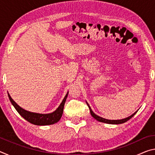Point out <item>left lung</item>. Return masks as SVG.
Instances as JSON below:
<instances>
[{
	"instance_id": "left-lung-1",
	"label": "left lung",
	"mask_w": 155,
	"mask_h": 155,
	"mask_svg": "<svg viewBox=\"0 0 155 155\" xmlns=\"http://www.w3.org/2000/svg\"><path fill=\"white\" fill-rule=\"evenodd\" d=\"M86 103H87V106L89 107V109H90V114L91 115V116H92L94 118H95L96 120H98L99 122H104V123H107V124H122V123H124L126 122H127L128 120H130L131 117H133L135 115V114L137 113V111L135 112L134 114H132L131 115H130L129 117H127V118H124V119H122V120H107V119H104L103 117H101L98 116V115H97L96 114H94V113L92 111V110H91V107L89 105V104L86 102Z\"/></svg>"
}]
</instances>
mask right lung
<instances>
[{
	"mask_svg": "<svg viewBox=\"0 0 155 155\" xmlns=\"http://www.w3.org/2000/svg\"><path fill=\"white\" fill-rule=\"evenodd\" d=\"M68 92L66 95L64 97V100L60 104L58 108H57L55 111L51 114H37V113H33L28 111L27 110H25L24 109L21 108V107L16 104V103L12 98V97L8 93L9 98L11 101L13 106L15 107L16 111L18 112L21 116L23 118H25L27 121L31 123V124L38 125V126H44V125H51L53 124L54 123H57L59 120L61 119L62 116L63 111H64V104L66 101V98L68 97Z\"/></svg>",
	"mask_w": 155,
	"mask_h": 155,
	"instance_id": "obj_1",
	"label": "right lung"
}]
</instances>
